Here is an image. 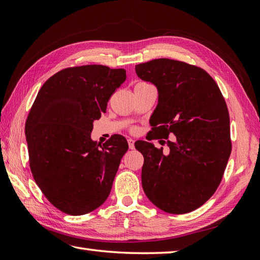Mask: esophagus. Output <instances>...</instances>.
I'll use <instances>...</instances> for the list:
<instances>
[{
    "instance_id": "1",
    "label": "esophagus",
    "mask_w": 260,
    "mask_h": 260,
    "mask_svg": "<svg viewBox=\"0 0 260 260\" xmlns=\"http://www.w3.org/2000/svg\"><path fill=\"white\" fill-rule=\"evenodd\" d=\"M127 142H128V146H129V148L131 150H134V140L133 139H128L127 140Z\"/></svg>"
}]
</instances>
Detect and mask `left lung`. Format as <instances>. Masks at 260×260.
Wrapping results in <instances>:
<instances>
[{"instance_id": "obj_1", "label": "left lung", "mask_w": 260, "mask_h": 260, "mask_svg": "<svg viewBox=\"0 0 260 260\" xmlns=\"http://www.w3.org/2000/svg\"><path fill=\"white\" fill-rule=\"evenodd\" d=\"M135 71L157 89V106L150 119L152 135L165 140L175 135L167 142V153L153 143L135 142L144 156L143 190L165 212H191L212 197L230 156L224 98L207 71L178 60L155 59L136 64Z\"/></svg>"}]
</instances>
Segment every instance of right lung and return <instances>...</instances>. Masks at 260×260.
I'll use <instances>...</instances> for the list:
<instances>
[{
  "mask_svg": "<svg viewBox=\"0 0 260 260\" xmlns=\"http://www.w3.org/2000/svg\"><path fill=\"white\" fill-rule=\"evenodd\" d=\"M125 79V69L102 64L67 68L43 84L32 105L25 123L31 172L43 194L64 213L91 212L112 190L128 144L114 135L102 146L90 134Z\"/></svg>",
  "mask_w": 260,
  "mask_h": 260,
  "instance_id": "right-lung-1",
  "label": "right lung"
}]
</instances>
